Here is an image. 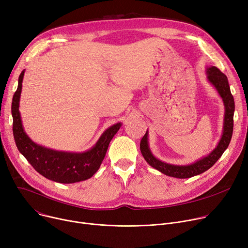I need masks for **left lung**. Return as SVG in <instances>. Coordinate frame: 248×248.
<instances>
[{
	"mask_svg": "<svg viewBox=\"0 0 248 248\" xmlns=\"http://www.w3.org/2000/svg\"><path fill=\"white\" fill-rule=\"evenodd\" d=\"M206 75L208 81L213 85L218 94L222 98L225 108L221 139L211 153L197 160L196 162L189 165H173L161 161L152 154L148 145V131H146V133H145L140 142L141 153L150 166L165 174V175L175 178H190L195 175H199V174L205 172L216 163L230 143L232 132H233V115L235 105L233 96L230 92L228 79L219 69L214 66L206 69Z\"/></svg>",
	"mask_w": 248,
	"mask_h": 248,
	"instance_id": "obj_1",
	"label": "left lung"
}]
</instances>
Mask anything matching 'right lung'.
Here are the masks:
<instances>
[{
    "label": "right lung",
    "instance_id": "obj_1",
    "mask_svg": "<svg viewBox=\"0 0 248 248\" xmlns=\"http://www.w3.org/2000/svg\"><path fill=\"white\" fill-rule=\"evenodd\" d=\"M25 70L19 76L18 88L12 102L13 134L18 150L41 175L59 183H75L91 178L100 168L109 143L121 127L114 124L101 135L94 146L83 153H72L49 149L33 142L24 131L19 102Z\"/></svg>",
    "mask_w": 248,
    "mask_h": 248
}]
</instances>
